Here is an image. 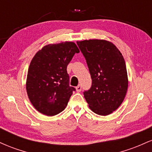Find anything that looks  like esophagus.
Segmentation results:
<instances>
[{"mask_svg": "<svg viewBox=\"0 0 152 152\" xmlns=\"http://www.w3.org/2000/svg\"><path fill=\"white\" fill-rule=\"evenodd\" d=\"M76 91L77 92H80L81 91V85H78V86L76 88Z\"/></svg>", "mask_w": 152, "mask_h": 152, "instance_id": "34e87169", "label": "esophagus"}]
</instances>
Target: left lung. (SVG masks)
Wrapping results in <instances>:
<instances>
[{"instance_id":"left-lung-1","label":"left lung","mask_w":152,"mask_h":152,"mask_svg":"<svg viewBox=\"0 0 152 152\" xmlns=\"http://www.w3.org/2000/svg\"><path fill=\"white\" fill-rule=\"evenodd\" d=\"M86 58L91 87L83 92L95 114L106 116L119 107L128 88V76L123 56L114 44L106 40L77 41Z\"/></svg>"}]
</instances>
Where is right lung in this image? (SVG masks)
<instances>
[{"instance_id":"right-lung-1","label":"right lung","mask_w":152,"mask_h":152,"mask_svg":"<svg viewBox=\"0 0 152 152\" xmlns=\"http://www.w3.org/2000/svg\"><path fill=\"white\" fill-rule=\"evenodd\" d=\"M76 43L62 42L48 44L39 50L31 60L26 91L34 108L46 116H55L65 109L73 91L69 86L67 66L75 53Z\"/></svg>"}]
</instances>
